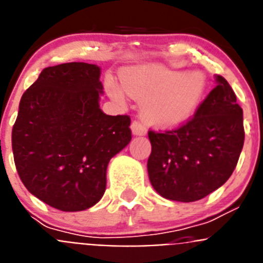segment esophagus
<instances>
[{
    "instance_id": "esophagus-1",
    "label": "esophagus",
    "mask_w": 263,
    "mask_h": 263,
    "mask_svg": "<svg viewBox=\"0 0 263 263\" xmlns=\"http://www.w3.org/2000/svg\"><path fill=\"white\" fill-rule=\"evenodd\" d=\"M132 132H133V134H136V136H143V134H146V126L141 122V121L134 120L133 122H132Z\"/></svg>"
}]
</instances>
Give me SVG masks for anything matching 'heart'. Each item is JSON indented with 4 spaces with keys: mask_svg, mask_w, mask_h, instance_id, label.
I'll list each match as a JSON object with an SVG mask.
<instances>
[{
    "mask_svg": "<svg viewBox=\"0 0 263 263\" xmlns=\"http://www.w3.org/2000/svg\"><path fill=\"white\" fill-rule=\"evenodd\" d=\"M205 84L201 72L183 75L157 66L138 67L122 75V87L126 93L143 101L145 120L163 127L178 126L192 117L200 105ZM106 85L111 96L124 101V89L115 80L108 79Z\"/></svg>",
    "mask_w": 263,
    "mask_h": 263,
    "instance_id": "b5f03b06",
    "label": "heart"
}]
</instances>
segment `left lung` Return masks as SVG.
Returning a JSON list of instances; mask_svg holds the SVG:
<instances>
[{
  "label": "left lung",
  "instance_id": "8db88e82",
  "mask_svg": "<svg viewBox=\"0 0 263 263\" xmlns=\"http://www.w3.org/2000/svg\"><path fill=\"white\" fill-rule=\"evenodd\" d=\"M194 117L171 130H148V178L168 200H200L231 178L245 139L242 109L222 76Z\"/></svg>",
  "mask_w": 263,
  "mask_h": 263
}]
</instances>
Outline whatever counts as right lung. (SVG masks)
Here are the masks:
<instances>
[{"label": "right lung", "instance_id": "right-lung-1", "mask_svg": "<svg viewBox=\"0 0 263 263\" xmlns=\"http://www.w3.org/2000/svg\"><path fill=\"white\" fill-rule=\"evenodd\" d=\"M100 68L72 62L47 67L22 95L11 132L14 163L25 187L64 212L103 197L106 167L132 139L127 115L99 106Z\"/></svg>", "mask_w": 263, "mask_h": 263}]
</instances>
